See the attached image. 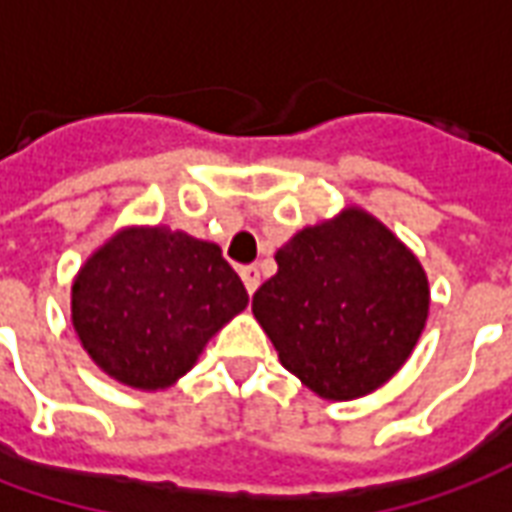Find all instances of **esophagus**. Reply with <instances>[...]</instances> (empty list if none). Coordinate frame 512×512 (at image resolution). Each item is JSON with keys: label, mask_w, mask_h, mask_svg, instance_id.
I'll list each match as a JSON object with an SVG mask.
<instances>
[{"label": "esophagus", "mask_w": 512, "mask_h": 512, "mask_svg": "<svg viewBox=\"0 0 512 512\" xmlns=\"http://www.w3.org/2000/svg\"><path fill=\"white\" fill-rule=\"evenodd\" d=\"M241 279H244L246 290H249V296L260 288V268L257 266H244L241 268Z\"/></svg>", "instance_id": "esophagus-1"}]
</instances>
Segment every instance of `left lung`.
Segmentation results:
<instances>
[{
    "instance_id": "8db88e82",
    "label": "left lung",
    "mask_w": 512,
    "mask_h": 512,
    "mask_svg": "<svg viewBox=\"0 0 512 512\" xmlns=\"http://www.w3.org/2000/svg\"><path fill=\"white\" fill-rule=\"evenodd\" d=\"M252 312L285 370L326 400L370 395L425 329L430 288L417 255L362 208L304 227L277 249Z\"/></svg>"
}]
</instances>
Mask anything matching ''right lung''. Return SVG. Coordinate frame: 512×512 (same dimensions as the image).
<instances>
[{
	"label": "right lung",
	"instance_id": "right-lung-1",
	"mask_svg": "<svg viewBox=\"0 0 512 512\" xmlns=\"http://www.w3.org/2000/svg\"><path fill=\"white\" fill-rule=\"evenodd\" d=\"M241 277L211 241L169 227H126L98 246L71 288V321L106 376L167 389L246 310Z\"/></svg>",
	"mask_w": 512,
	"mask_h": 512
}]
</instances>
